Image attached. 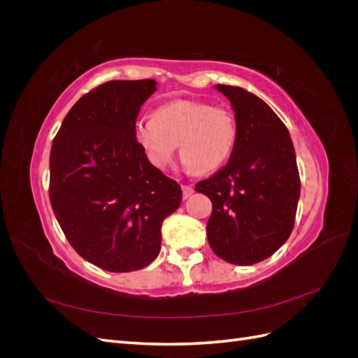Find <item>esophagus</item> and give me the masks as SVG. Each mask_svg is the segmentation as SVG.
Segmentation results:
<instances>
[{
  "instance_id": "obj_1",
  "label": "esophagus",
  "mask_w": 358,
  "mask_h": 358,
  "mask_svg": "<svg viewBox=\"0 0 358 358\" xmlns=\"http://www.w3.org/2000/svg\"><path fill=\"white\" fill-rule=\"evenodd\" d=\"M194 194V188L191 187V185H182V196H183V199H188V197H191Z\"/></svg>"
}]
</instances>
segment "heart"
<instances>
[{
  "label": "heart",
  "instance_id": "b5f03b06",
  "mask_svg": "<svg viewBox=\"0 0 358 358\" xmlns=\"http://www.w3.org/2000/svg\"><path fill=\"white\" fill-rule=\"evenodd\" d=\"M134 138L157 169L171 164L179 143L185 167L204 175L221 169L231 157L237 121L233 110L225 106L176 100L159 106L154 117L137 119Z\"/></svg>",
  "mask_w": 358,
  "mask_h": 358
}]
</instances>
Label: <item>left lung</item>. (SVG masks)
Instances as JSON below:
<instances>
[{
    "label": "left lung",
    "mask_w": 358,
    "mask_h": 358,
    "mask_svg": "<svg viewBox=\"0 0 358 358\" xmlns=\"http://www.w3.org/2000/svg\"><path fill=\"white\" fill-rule=\"evenodd\" d=\"M230 100L237 140L227 164L196 191L212 201L206 225L212 251L237 266H251L275 254L294 227L300 176L287 127L254 94L215 85Z\"/></svg>",
    "instance_id": "8db88e82"
}]
</instances>
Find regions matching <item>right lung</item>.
Returning a JSON list of instances; mask_svg holds the SVG:
<instances>
[{
  "mask_svg": "<svg viewBox=\"0 0 358 358\" xmlns=\"http://www.w3.org/2000/svg\"><path fill=\"white\" fill-rule=\"evenodd\" d=\"M155 85L110 80L86 92L50 149L53 213L74 251L109 272L152 263L162 221L182 201L179 183L150 164L134 138L138 110Z\"/></svg>",
  "mask_w": 358,
  "mask_h": 358,
  "instance_id": "1",
  "label": "right lung"
}]
</instances>
